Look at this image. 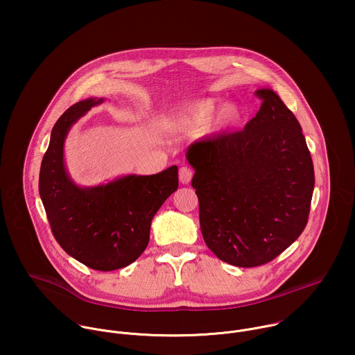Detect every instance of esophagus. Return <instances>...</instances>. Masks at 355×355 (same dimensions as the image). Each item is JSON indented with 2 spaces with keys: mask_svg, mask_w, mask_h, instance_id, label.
<instances>
[{
  "mask_svg": "<svg viewBox=\"0 0 355 355\" xmlns=\"http://www.w3.org/2000/svg\"><path fill=\"white\" fill-rule=\"evenodd\" d=\"M192 175H193V170L191 167L184 166L180 168V181L182 184H188L192 180Z\"/></svg>",
  "mask_w": 355,
  "mask_h": 355,
  "instance_id": "esophagus-1",
  "label": "esophagus"
}]
</instances>
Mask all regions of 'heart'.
Wrapping results in <instances>:
<instances>
[{
	"instance_id": "obj_1",
	"label": "heart",
	"mask_w": 355,
	"mask_h": 355,
	"mask_svg": "<svg viewBox=\"0 0 355 355\" xmlns=\"http://www.w3.org/2000/svg\"><path fill=\"white\" fill-rule=\"evenodd\" d=\"M220 112L218 113L217 111ZM216 114V117L214 115ZM216 118L214 119L213 116ZM243 118V110L237 104H226L220 108V101L216 98H199L178 108L174 121L184 128H200L211 119L215 130H223L236 126Z\"/></svg>"
}]
</instances>
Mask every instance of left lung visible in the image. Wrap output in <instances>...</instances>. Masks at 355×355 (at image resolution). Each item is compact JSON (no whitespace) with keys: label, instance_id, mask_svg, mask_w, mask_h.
Here are the masks:
<instances>
[{"label":"left lung","instance_id":"left-lung-1","mask_svg":"<svg viewBox=\"0 0 355 355\" xmlns=\"http://www.w3.org/2000/svg\"><path fill=\"white\" fill-rule=\"evenodd\" d=\"M256 95L261 107L243 130L187 151L202 236L218 259L243 268L270 263L300 236L315 187L297 119L272 89Z\"/></svg>","mask_w":355,"mask_h":355}]
</instances>
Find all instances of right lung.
I'll use <instances>...</instances> for the list:
<instances>
[{
	"label": "right lung",
	"mask_w": 355,
	"mask_h": 355,
	"mask_svg": "<svg viewBox=\"0 0 355 355\" xmlns=\"http://www.w3.org/2000/svg\"><path fill=\"white\" fill-rule=\"evenodd\" d=\"M103 101H80L58 119L42 160L39 193L52 233L67 254L92 270L112 271L132 264L147 247L151 220L178 188V168L125 175L91 188L76 185L64 167V140Z\"/></svg>",
	"instance_id": "right-lung-1"
}]
</instances>
